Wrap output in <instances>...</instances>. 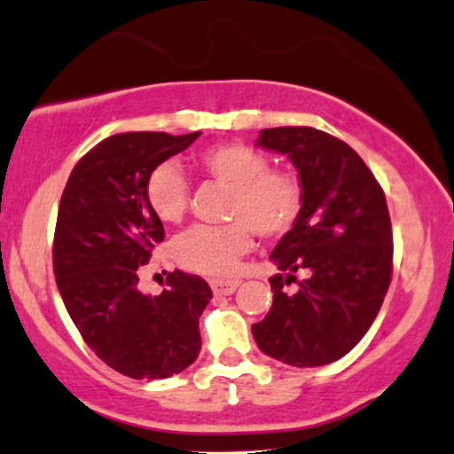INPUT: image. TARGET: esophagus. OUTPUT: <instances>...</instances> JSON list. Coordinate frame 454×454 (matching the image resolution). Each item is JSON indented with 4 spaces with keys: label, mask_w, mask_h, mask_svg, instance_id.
Masks as SVG:
<instances>
[{
    "label": "esophagus",
    "mask_w": 454,
    "mask_h": 454,
    "mask_svg": "<svg viewBox=\"0 0 454 454\" xmlns=\"http://www.w3.org/2000/svg\"><path fill=\"white\" fill-rule=\"evenodd\" d=\"M239 280H211V289L215 295H232L239 289Z\"/></svg>",
    "instance_id": "1"
}]
</instances>
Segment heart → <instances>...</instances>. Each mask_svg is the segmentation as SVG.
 <instances>
[{
    "instance_id": "b5f03b06",
    "label": "heart",
    "mask_w": 454,
    "mask_h": 454,
    "mask_svg": "<svg viewBox=\"0 0 454 454\" xmlns=\"http://www.w3.org/2000/svg\"><path fill=\"white\" fill-rule=\"evenodd\" d=\"M199 168L231 186L226 226H194L171 245V255L182 268L223 277L237 268L262 239H280L294 231L303 209V186L294 171L268 168V157L243 142H223L199 154ZM145 199L153 215L163 223H177L188 207V184L171 163L154 168L146 177Z\"/></svg>"
}]
</instances>
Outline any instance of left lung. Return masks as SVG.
Returning <instances> with one entry per match:
<instances>
[{
	"label": "left lung",
	"mask_w": 454,
	"mask_h": 454,
	"mask_svg": "<svg viewBox=\"0 0 454 454\" xmlns=\"http://www.w3.org/2000/svg\"><path fill=\"white\" fill-rule=\"evenodd\" d=\"M255 145L295 165L303 209L270 254L280 270L270 278L272 308L251 331L262 352L285 364L335 363L371 329L392 280L386 194L354 148L320 129H262ZM301 269L307 280L285 294Z\"/></svg>",
	"instance_id": "8db88e82"
}]
</instances>
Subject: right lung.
<instances>
[{
	"label": "right lung",
	"mask_w": 454,
	"mask_h": 454,
	"mask_svg": "<svg viewBox=\"0 0 454 454\" xmlns=\"http://www.w3.org/2000/svg\"><path fill=\"white\" fill-rule=\"evenodd\" d=\"M199 136L106 137L74 165L60 199L51 257L62 301L102 363L131 380L176 375L200 349L199 318L211 300L203 278L176 270L160 295L137 289L140 268L165 239L146 205V177Z\"/></svg>",
	"instance_id": "right-lung-1"
}]
</instances>
